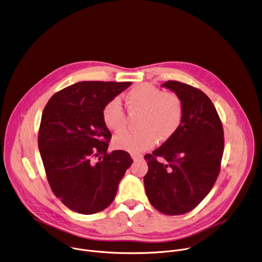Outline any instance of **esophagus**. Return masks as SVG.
I'll return each mask as SVG.
<instances>
[{
  "mask_svg": "<svg viewBox=\"0 0 262 262\" xmlns=\"http://www.w3.org/2000/svg\"><path fill=\"white\" fill-rule=\"evenodd\" d=\"M132 158L137 161V160H140L143 158V155L142 154H132Z\"/></svg>",
  "mask_w": 262,
  "mask_h": 262,
  "instance_id": "1",
  "label": "esophagus"
}]
</instances>
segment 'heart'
Returning <instances> with one entry per match:
<instances>
[{
    "mask_svg": "<svg viewBox=\"0 0 262 262\" xmlns=\"http://www.w3.org/2000/svg\"><path fill=\"white\" fill-rule=\"evenodd\" d=\"M128 112H142L140 132H124L113 139V147L132 154L151 149L157 140H169L180 128L184 108L181 99L171 93H165L150 83L133 88L124 97ZM105 125L120 132L126 125V115L117 99L109 101L103 108Z\"/></svg>",
    "mask_w": 262,
    "mask_h": 262,
    "instance_id": "1",
    "label": "heart"
}]
</instances>
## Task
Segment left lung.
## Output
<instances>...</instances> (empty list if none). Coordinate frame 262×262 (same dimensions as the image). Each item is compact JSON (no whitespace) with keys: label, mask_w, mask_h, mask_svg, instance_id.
Returning a JSON list of instances; mask_svg holds the SVG:
<instances>
[{"label":"left lung","mask_w":262,"mask_h":262,"mask_svg":"<svg viewBox=\"0 0 262 262\" xmlns=\"http://www.w3.org/2000/svg\"><path fill=\"white\" fill-rule=\"evenodd\" d=\"M161 86L181 99L184 116L178 132L145 156L149 169L144 185L154 208L166 215H181L193 210L212 189L224 153V129L215 107L202 91L173 80ZM158 157L166 161L159 163Z\"/></svg>","instance_id":"1"}]
</instances>
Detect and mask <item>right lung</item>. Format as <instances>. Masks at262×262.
Listing matches in <instances>:
<instances>
[{
  "mask_svg": "<svg viewBox=\"0 0 262 262\" xmlns=\"http://www.w3.org/2000/svg\"><path fill=\"white\" fill-rule=\"evenodd\" d=\"M130 84L80 81L56 93L43 109L38 150L53 193L72 211L107 208L134 162L125 151L107 153L111 133L102 117L104 106Z\"/></svg>",
  "mask_w": 262,
  "mask_h": 262,
  "instance_id": "add662e5",
  "label": "right lung"
}]
</instances>
